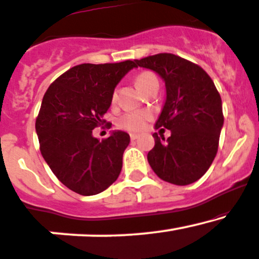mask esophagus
I'll use <instances>...</instances> for the list:
<instances>
[{
  "mask_svg": "<svg viewBox=\"0 0 259 259\" xmlns=\"http://www.w3.org/2000/svg\"><path fill=\"white\" fill-rule=\"evenodd\" d=\"M130 138H131V141H136V139L138 138V135H135V133H131Z\"/></svg>",
  "mask_w": 259,
  "mask_h": 259,
  "instance_id": "obj_1",
  "label": "esophagus"
}]
</instances>
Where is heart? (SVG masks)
Returning a JSON list of instances; mask_svg holds the SVG:
<instances>
[{"mask_svg":"<svg viewBox=\"0 0 259 259\" xmlns=\"http://www.w3.org/2000/svg\"><path fill=\"white\" fill-rule=\"evenodd\" d=\"M136 83L142 91H145L150 84L158 83L156 75L150 71L141 72L136 78ZM116 92L112 94V100L115 101ZM153 118V114L148 110H135V111H127L122 114L116 121L118 128L128 131V132H141L147 126V122Z\"/></svg>","mask_w":259,"mask_h":259,"instance_id":"1","label":"heart"}]
</instances>
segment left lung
Instances as JSON below:
<instances>
[{
	"mask_svg": "<svg viewBox=\"0 0 259 259\" xmlns=\"http://www.w3.org/2000/svg\"><path fill=\"white\" fill-rule=\"evenodd\" d=\"M155 71L166 87V101L155 128L171 131L167 139L154 133L148 162L161 180L185 186L207 172L219 147L224 123L222 98L202 67L174 54L135 60ZM164 130V128H161Z\"/></svg>",
	"mask_w": 259,
	"mask_h": 259,
	"instance_id": "8db88e82",
	"label": "left lung"
}]
</instances>
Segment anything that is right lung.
Returning <instances> with one entry per match:
<instances>
[{"label": "right lung", "instance_id": "obj_1", "mask_svg": "<svg viewBox=\"0 0 259 259\" xmlns=\"http://www.w3.org/2000/svg\"><path fill=\"white\" fill-rule=\"evenodd\" d=\"M133 67L131 60L82 63L61 74L44 95L35 121L40 152L55 176L75 193L103 192L120 175L130 136L117 131L99 141L93 130L106 122L103 116L115 87Z\"/></svg>", "mask_w": 259, "mask_h": 259}]
</instances>
